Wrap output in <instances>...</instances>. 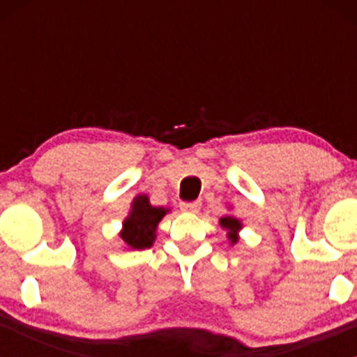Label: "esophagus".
I'll return each mask as SVG.
<instances>
[{
	"label": "esophagus",
	"mask_w": 357,
	"mask_h": 357,
	"mask_svg": "<svg viewBox=\"0 0 357 357\" xmlns=\"http://www.w3.org/2000/svg\"><path fill=\"white\" fill-rule=\"evenodd\" d=\"M179 207H181L183 212H192V214H195V212L200 211L202 204L199 200L197 202H181V204H179Z\"/></svg>",
	"instance_id": "esophagus-1"
}]
</instances>
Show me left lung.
Instances as JSON below:
<instances>
[{
    "label": "left lung",
    "mask_w": 357,
    "mask_h": 357,
    "mask_svg": "<svg viewBox=\"0 0 357 357\" xmlns=\"http://www.w3.org/2000/svg\"><path fill=\"white\" fill-rule=\"evenodd\" d=\"M219 222H221L222 228L228 229V238L231 240V243L238 242V231L242 229V222L233 215H225V218L219 219Z\"/></svg>",
    "instance_id": "1"
}]
</instances>
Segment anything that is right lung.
<instances>
[{"mask_svg": "<svg viewBox=\"0 0 357 357\" xmlns=\"http://www.w3.org/2000/svg\"><path fill=\"white\" fill-rule=\"evenodd\" d=\"M169 208L153 207L149 197L138 195L131 204V212L122 222L121 238L132 250L150 248L155 242V231L160 219Z\"/></svg>", "mask_w": 357, "mask_h": 357, "instance_id": "obj_1", "label": "right lung"}]
</instances>
